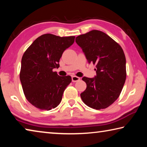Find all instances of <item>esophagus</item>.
<instances>
[{
    "label": "esophagus",
    "mask_w": 147,
    "mask_h": 147,
    "mask_svg": "<svg viewBox=\"0 0 147 147\" xmlns=\"http://www.w3.org/2000/svg\"><path fill=\"white\" fill-rule=\"evenodd\" d=\"M80 80V78H79V77H78V76H72V81H73V82H78Z\"/></svg>",
    "instance_id": "34e87169"
}]
</instances>
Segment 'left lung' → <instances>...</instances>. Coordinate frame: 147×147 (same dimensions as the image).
Segmentation results:
<instances>
[{"label":"left lung","instance_id":"1","mask_svg":"<svg viewBox=\"0 0 147 147\" xmlns=\"http://www.w3.org/2000/svg\"><path fill=\"white\" fill-rule=\"evenodd\" d=\"M89 63L96 65L94 78L83 77L87 88L80 94L87 106L105 109L120 95L126 80V58L123 49L104 32L93 30L76 38Z\"/></svg>","mask_w":147,"mask_h":147}]
</instances>
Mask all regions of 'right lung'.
<instances>
[{"mask_svg": "<svg viewBox=\"0 0 147 147\" xmlns=\"http://www.w3.org/2000/svg\"><path fill=\"white\" fill-rule=\"evenodd\" d=\"M74 38L43 34L24 52L20 80L26 99L36 108L48 111L61 102L71 77L59 76L53 69L59 67L62 54L73 44Z\"/></svg>", "mask_w": 147, "mask_h": 147, "instance_id": "add662e5", "label": "right lung"}]
</instances>
